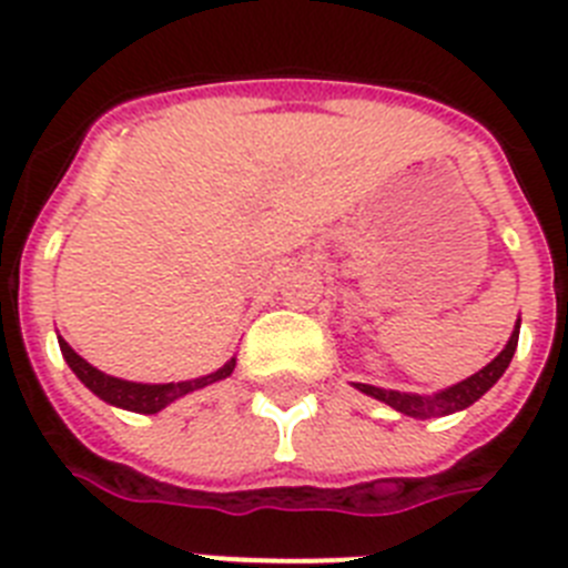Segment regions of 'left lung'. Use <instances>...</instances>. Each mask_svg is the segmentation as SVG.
<instances>
[{"instance_id":"1","label":"left lung","mask_w":568,"mask_h":568,"mask_svg":"<svg viewBox=\"0 0 568 568\" xmlns=\"http://www.w3.org/2000/svg\"><path fill=\"white\" fill-rule=\"evenodd\" d=\"M518 335H520V321L515 324V329H511L509 341H506V346L500 349L498 358H491L480 373L469 375V378L460 381V384L449 386V389H440V393L435 395L395 393V389H381V386H369V384H355V389L384 400V404H389L393 409H398V413L409 415V418L415 420L440 418V415L460 413V409L475 404L480 395L489 393L491 386L498 384V378L506 373V366H509L511 355H515V349H518Z\"/></svg>"}]
</instances>
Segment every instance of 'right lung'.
<instances>
[{
	"label": "right lung",
	"instance_id": "right-lung-1",
	"mask_svg": "<svg viewBox=\"0 0 568 568\" xmlns=\"http://www.w3.org/2000/svg\"><path fill=\"white\" fill-rule=\"evenodd\" d=\"M59 346H62V355L64 361H68V366L77 373V378L88 386L90 393L99 395V398L108 400V404L122 406V409L142 413V415L162 413L164 406L179 400L182 395L195 393V389H202V386L227 378V375L235 369V358H230L222 369L202 375V378L179 381V384H135V381L113 378V375H104L102 369H97V366H90L82 355L73 353V346H70L64 338H59Z\"/></svg>",
	"mask_w": 568,
	"mask_h": 568
}]
</instances>
